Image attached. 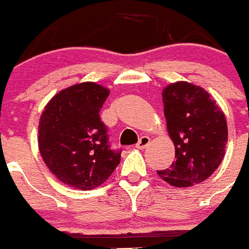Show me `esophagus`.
Segmentation results:
<instances>
[{
  "label": "esophagus",
  "instance_id": "obj_1",
  "mask_svg": "<svg viewBox=\"0 0 249 249\" xmlns=\"http://www.w3.org/2000/svg\"><path fill=\"white\" fill-rule=\"evenodd\" d=\"M149 144H150V138L149 136L144 135L139 139L138 144H136V147H138V149H145V147H146Z\"/></svg>",
  "mask_w": 249,
  "mask_h": 249
}]
</instances>
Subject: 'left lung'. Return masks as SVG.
Wrapping results in <instances>:
<instances>
[{
  "label": "left lung",
  "instance_id": "1",
  "mask_svg": "<svg viewBox=\"0 0 249 249\" xmlns=\"http://www.w3.org/2000/svg\"><path fill=\"white\" fill-rule=\"evenodd\" d=\"M167 131L175 145V161L159 176L176 187H189L210 178L225 156L227 123L211 95L187 82L162 90Z\"/></svg>",
  "mask_w": 249,
  "mask_h": 249
}]
</instances>
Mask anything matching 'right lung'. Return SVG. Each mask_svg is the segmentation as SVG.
I'll list each match as a JSON object with an SVG mask.
<instances>
[{"instance_id": "right-lung-1", "label": "right lung", "mask_w": 249, "mask_h": 249, "mask_svg": "<svg viewBox=\"0 0 249 249\" xmlns=\"http://www.w3.org/2000/svg\"><path fill=\"white\" fill-rule=\"evenodd\" d=\"M109 90L87 82L55 94L38 126L44 163L59 181L79 190L102 185L120 162L122 149H111L100 109Z\"/></svg>"}]
</instances>
